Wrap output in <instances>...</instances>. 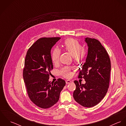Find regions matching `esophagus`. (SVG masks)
<instances>
[{"mask_svg":"<svg viewBox=\"0 0 126 126\" xmlns=\"http://www.w3.org/2000/svg\"><path fill=\"white\" fill-rule=\"evenodd\" d=\"M65 82H66V84H69V83L72 82V81L70 80H66L65 81Z\"/></svg>","mask_w":126,"mask_h":126,"instance_id":"esophagus-1","label":"esophagus"}]
</instances>
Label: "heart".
<instances>
[{"label":"heart","mask_w":126,"mask_h":126,"mask_svg":"<svg viewBox=\"0 0 126 126\" xmlns=\"http://www.w3.org/2000/svg\"><path fill=\"white\" fill-rule=\"evenodd\" d=\"M63 48L68 51L73 56L74 59L76 62L81 61L86 55L87 52L77 40L73 38L67 39L64 43ZM61 54V50L55 47L52 50L51 53V60L54 64L58 63L59 57ZM72 67L69 66H64L60 70L61 75L65 78H69L71 76V70Z\"/></svg>","instance_id":"obj_1"}]
</instances>
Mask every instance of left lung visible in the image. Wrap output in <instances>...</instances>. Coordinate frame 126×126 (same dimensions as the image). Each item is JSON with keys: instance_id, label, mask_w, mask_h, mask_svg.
<instances>
[{"instance_id": "obj_1", "label": "left lung", "mask_w": 126, "mask_h": 126, "mask_svg": "<svg viewBox=\"0 0 126 126\" xmlns=\"http://www.w3.org/2000/svg\"><path fill=\"white\" fill-rule=\"evenodd\" d=\"M85 41L88 55L78 77L85 79L86 83L74 81L76 88L73 97L81 106L90 108L99 103L108 91L111 64L107 51L98 40L87 37Z\"/></svg>"}]
</instances>
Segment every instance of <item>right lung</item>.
I'll return each mask as SVG.
<instances>
[{
  "label": "right lung",
  "mask_w": 126,
  "mask_h": 126,
  "mask_svg": "<svg viewBox=\"0 0 126 126\" xmlns=\"http://www.w3.org/2000/svg\"><path fill=\"white\" fill-rule=\"evenodd\" d=\"M60 37L39 39L30 47L25 60L23 79L31 100L42 109L50 108L59 100L60 94L65 85L64 80L59 79L49 81L53 66L51 49Z\"/></svg>",
  "instance_id": "1"
}]
</instances>
